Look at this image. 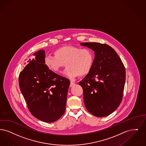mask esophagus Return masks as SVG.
Here are the masks:
<instances>
[{
  "instance_id": "34e87169",
  "label": "esophagus",
  "mask_w": 146,
  "mask_h": 146,
  "mask_svg": "<svg viewBox=\"0 0 146 146\" xmlns=\"http://www.w3.org/2000/svg\"><path fill=\"white\" fill-rule=\"evenodd\" d=\"M75 83L74 82H73L72 81H71L70 82V87H73L74 86H75Z\"/></svg>"
}]
</instances>
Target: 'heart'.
<instances>
[{"instance_id": "heart-1", "label": "heart", "mask_w": 146, "mask_h": 146, "mask_svg": "<svg viewBox=\"0 0 146 146\" xmlns=\"http://www.w3.org/2000/svg\"><path fill=\"white\" fill-rule=\"evenodd\" d=\"M94 60V54L90 49L67 46L57 49L54 52V56L45 57L44 64L50 70L56 72L66 66L64 75L73 78L88 74L93 67Z\"/></svg>"}]
</instances>
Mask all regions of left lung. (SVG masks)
Listing matches in <instances>:
<instances>
[{
  "label": "left lung",
  "instance_id": "obj_1",
  "mask_svg": "<svg viewBox=\"0 0 146 146\" xmlns=\"http://www.w3.org/2000/svg\"><path fill=\"white\" fill-rule=\"evenodd\" d=\"M80 44L92 49L95 54L92 69L79 82L83 90L84 105L96 117L108 116L121 102L125 82V67L116 52L108 44Z\"/></svg>",
  "mask_w": 146,
  "mask_h": 146
}]
</instances>
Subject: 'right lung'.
<instances>
[{
  "mask_svg": "<svg viewBox=\"0 0 146 146\" xmlns=\"http://www.w3.org/2000/svg\"><path fill=\"white\" fill-rule=\"evenodd\" d=\"M33 56L19 74V88L33 116L44 122H54L65 112L70 81L45 65L44 50Z\"/></svg>",
  "mask_w": 146,
  "mask_h": 146,
  "instance_id": "obj_1",
  "label": "right lung"
}]
</instances>
